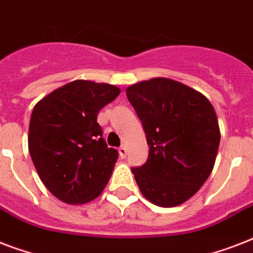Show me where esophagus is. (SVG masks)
<instances>
[{"mask_svg":"<svg viewBox=\"0 0 253 253\" xmlns=\"http://www.w3.org/2000/svg\"><path fill=\"white\" fill-rule=\"evenodd\" d=\"M118 152H119V156H121L122 159H125V158H126V155H127V148L125 146L119 147Z\"/></svg>","mask_w":253,"mask_h":253,"instance_id":"obj_1","label":"esophagus"}]
</instances>
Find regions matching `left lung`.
<instances>
[{"instance_id": "obj_1", "label": "left lung", "mask_w": 253, "mask_h": 253, "mask_svg": "<svg viewBox=\"0 0 253 253\" xmlns=\"http://www.w3.org/2000/svg\"><path fill=\"white\" fill-rule=\"evenodd\" d=\"M126 94L150 147L147 162L131 169L140 192L162 208L184 204L215 164L220 131L214 107L202 93L166 77L131 85Z\"/></svg>"}]
</instances>
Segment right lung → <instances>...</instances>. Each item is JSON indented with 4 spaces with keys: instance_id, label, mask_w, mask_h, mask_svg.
Returning <instances> with one entry per match:
<instances>
[{
    "instance_id": "add662e5",
    "label": "right lung",
    "mask_w": 253,
    "mask_h": 253,
    "mask_svg": "<svg viewBox=\"0 0 253 253\" xmlns=\"http://www.w3.org/2000/svg\"><path fill=\"white\" fill-rule=\"evenodd\" d=\"M119 93L115 85L76 80L34 106L30 156L45 188L65 204L94 200L110 178L118 151L106 146L97 115Z\"/></svg>"
}]
</instances>
